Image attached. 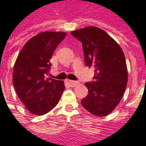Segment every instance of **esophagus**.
Instances as JSON below:
<instances>
[{
	"label": "esophagus",
	"instance_id": "34e87169",
	"mask_svg": "<svg viewBox=\"0 0 146 146\" xmlns=\"http://www.w3.org/2000/svg\"><path fill=\"white\" fill-rule=\"evenodd\" d=\"M66 82L68 83V84L70 86V87H75V86H76L79 83L77 82V81H74V80H67Z\"/></svg>",
	"mask_w": 146,
	"mask_h": 146
}]
</instances>
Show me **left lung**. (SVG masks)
Masks as SVG:
<instances>
[{"instance_id":"1","label":"left lung","mask_w":146,"mask_h":146,"mask_svg":"<svg viewBox=\"0 0 146 146\" xmlns=\"http://www.w3.org/2000/svg\"><path fill=\"white\" fill-rule=\"evenodd\" d=\"M71 34L82 43L86 66L95 69L94 81L85 83L88 94L81 104L93 115L107 116L119 104L127 87L124 54L119 45L98 27H85Z\"/></svg>"}]
</instances>
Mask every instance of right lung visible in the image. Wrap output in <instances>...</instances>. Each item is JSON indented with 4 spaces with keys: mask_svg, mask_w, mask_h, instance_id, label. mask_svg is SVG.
<instances>
[{
    "mask_svg": "<svg viewBox=\"0 0 146 146\" xmlns=\"http://www.w3.org/2000/svg\"><path fill=\"white\" fill-rule=\"evenodd\" d=\"M66 33L42 32L25 44L18 55L12 80L18 97L30 113L42 116L51 111L60 99L62 80L47 77L54 50Z\"/></svg>",
    "mask_w": 146,
    "mask_h": 146,
    "instance_id": "right-lung-1",
    "label": "right lung"
}]
</instances>
